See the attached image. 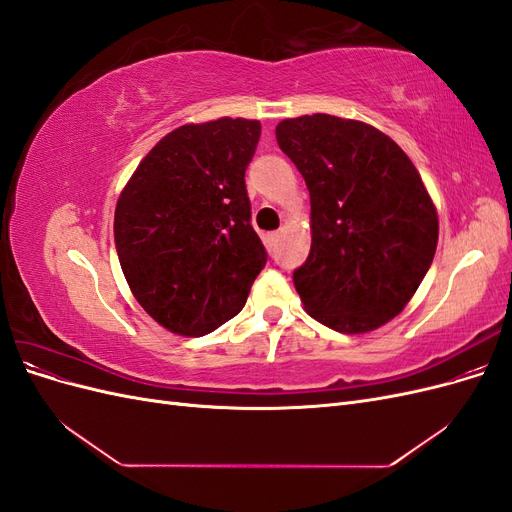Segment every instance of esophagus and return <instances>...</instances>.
I'll return each mask as SVG.
<instances>
[{"label":"esophagus","instance_id":"esophagus-1","mask_svg":"<svg viewBox=\"0 0 512 512\" xmlns=\"http://www.w3.org/2000/svg\"><path fill=\"white\" fill-rule=\"evenodd\" d=\"M280 237H282V232H269V235H265V245L275 247L277 243H280Z\"/></svg>","mask_w":512,"mask_h":512}]
</instances>
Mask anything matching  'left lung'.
<instances>
[{"label":"left lung","instance_id":"8db88e82","mask_svg":"<svg viewBox=\"0 0 512 512\" xmlns=\"http://www.w3.org/2000/svg\"><path fill=\"white\" fill-rule=\"evenodd\" d=\"M275 138L312 203V247L292 277L305 312L348 335L382 327L414 297L438 245V211L416 166L356 119H284Z\"/></svg>","mask_w":512,"mask_h":512}]
</instances>
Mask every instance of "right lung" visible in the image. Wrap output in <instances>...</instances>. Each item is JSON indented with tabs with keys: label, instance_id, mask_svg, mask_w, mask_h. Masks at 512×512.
<instances>
[{
	"label": "right lung",
	"instance_id": "obj_1",
	"mask_svg": "<svg viewBox=\"0 0 512 512\" xmlns=\"http://www.w3.org/2000/svg\"><path fill=\"white\" fill-rule=\"evenodd\" d=\"M258 138V119L185 123L158 141L119 194L121 271L170 333L200 337L222 327L265 267L245 190Z\"/></svg>",
	"mask_w": 512,
	"mask_h": 512
}]
</instances>
